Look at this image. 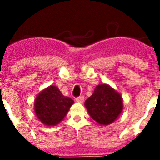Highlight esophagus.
Returning a JSON list of instances; mask_svg holds the SVG:
<instances>
[{"label": "esophagus", "mask_w": 160, "mask_h": 160, "mask_svg": "<svg viewBox=\"0 0 160 160\" xmlns=\"http://www.w3.org/2000/svg\"><path fill=\"white\" fill-rule=\"evenodd\" d=\"M84 100H85V97H84L83 95H81V96H80V97H77L76 99H75L76 102L78 103H83L84 102Z\"/></svg>", "instance_id": "obj_1"}]
</instances>
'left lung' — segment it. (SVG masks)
I'll return each mask as SVG.
<instances>
[{"instance_id": "1", "label": "left lung", "mask_w": 160, "mask_h": 160, "mask_svg": "<svg viewBox=\"0 0 160 160\" xmlns=\"http://www.w3.org/2000/svg\"><path fill=\"white\" fill-rule=\"evenodd\" d=\"M85 106L90 116L100 125L115 121L124 108L121 95L107 84L95 87L93 95L85 100Z\"/></svg>"}]
</instances>
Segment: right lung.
Masks as SVG:
<instances>
[{"label":"right lung","instance_id":"right-lung-1","mask_svg":"<svg viewBox=\"0 0 160 160\" xmlns=\"http://www.w3.org/2000/svg\"><path fill=\"white\" fill-rule=\"evenodd\" d=\"M73 104L74 100L63 95L57 86L50 85L36 95L34 110L42 124L55 126L64 119Z\"/></svg>","mask_w":160,"mask_h":160}]
</instances>
